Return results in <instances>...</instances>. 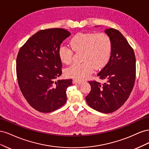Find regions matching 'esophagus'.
<instances>
[{
  "mask_svg": "<svg viewBox=\"0 0 149 149\" xmlns=\"http://www.w3.org/2000/svg\"><path fill=\"white\" fill-rule=\"evenodd\" d=\"M73 83H76V84H80V83H82V81L74 79L73 80Z\"/></svg>",
  "mask_w": 149,
  "mask_h": 149,
  "instance_id": "34e87169",
  "label": "esophagus"
}]
</instances>
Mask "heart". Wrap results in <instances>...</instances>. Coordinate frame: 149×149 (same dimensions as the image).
Listing matches in <instances>:
<instances>
[{
	"instance_id": "1",
	"label": "heart",
	"mask_w": 149,
	"mask_h": 149,
	"mask_svg": "<svg viewBox=\"0 0 149 149\" xmlns=\"http://www.w3.org/2000/svg\"><path fill=\"white\" fill-rule=\"evenodd\" d=\"M71 47L74 51H83L81 63H75L66 70V75L78 80L86 78L92 73L94 67L100 69L109 60L112 48L110 37L106 33H78L71 38ZM71 48L61 45L58 49V56L65 64H70L73 58Z\"/></svg>"
}]
</instances>
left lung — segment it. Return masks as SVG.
I'll list each match as a JSON object with an SVG mask.
<instances>
[{
  "label": "left lung",
  "instance_id": "8db88e82",
  "mask_svg": "<svg viewBox=\"0 0 149 149\" xmlns=\"http://www.w3.org/2000/svg\"><path fill=\"white\" fill-rule=\"evenodd\" d=\"M111 40L109 61L97 74L103 84L91 81V91L86 97L88 104L97 111L111 113L127 100L136 79V56L132 48L119 31L107 29Z\"/></svg>",
  "mask_w": 149,
  "mask_h": 149
}]
</instances>
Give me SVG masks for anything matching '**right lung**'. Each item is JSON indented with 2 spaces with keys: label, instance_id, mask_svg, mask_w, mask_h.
I'll list each match as a JSON object with an SVG mask.
<instances>
[{
  "label": "right lung",
  "instance_id": "add662e5",
  "mask_svg": "<svg viewBox=\"0 0 149 149\" xmlns=\"http://www.w3.org/2000/svg\"><path fill=\"white\" fill-rule=\"evenodd\" d=\"M70 35L63 29L40 30L18 53L16 71L20 89L29 104L39 112L54 111L66 102V89L73 80L56 79L62 73L58 49Z\"/></svg>",
  "mask_w": 149,
  "mask_h": 149
}]
</instances>
